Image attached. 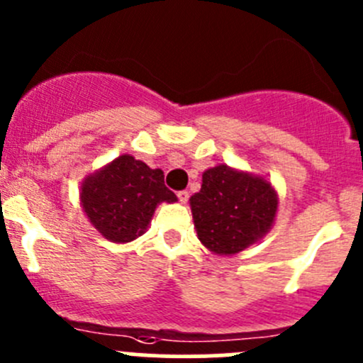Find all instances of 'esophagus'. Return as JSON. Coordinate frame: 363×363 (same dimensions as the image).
<instances>
[{"mask_svg":"<svg viewBox=\"0 0 363 363\" xmlns=\"http://www.w3.org/2000/svg\"><path fill=\"white\" fill-rule=\"evenodd\" d=\"M177 199H179V202H181V203H186V202H188V199H189V193L186 191V189H182V191H177Z\"/></svg>","mask_w":363,"mask_h":363,"instance_id":"esophagus-1","label":"esophagus"}]
</instances>
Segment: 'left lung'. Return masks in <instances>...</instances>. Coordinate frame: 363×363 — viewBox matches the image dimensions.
<instances>
[{
    "mask_svg": "<svg viewBox=\"0 0 363 363\" xmlns=\"http://www.w3.org/2000/svg\"><path fill=\"white\" fill-rule=\"evenodd\" d=\"M189 203L199 239L216 255H235L262 239L277 211L269 182L226 164L203 172L202 189Z\"/></svg>",
    "mask_w": 363,
    "mask_h": 363,
    "instance_id": "left-lung-1",
    "label": "left lung"
}]
</instances>
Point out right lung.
I'll return each instance as SVG.
<instances>
[{
	"mask_svg": "<svg viewBox=\"0 0 363 363\" xmlns=\"http://www.w3.org/2000/svg\"><path fill=\"white\" fill-rule=\"evenodd\" d=\"M82 207L94 228L112 242H130L145 232L156 205L175 202L160 168L119 156L84 181Z\"/></svg>",
	"mask_w": 363,
	"mask_h": 363,
	"instance_id": "right-lung-1",
	"label": "right lung"
}]
</instances>
